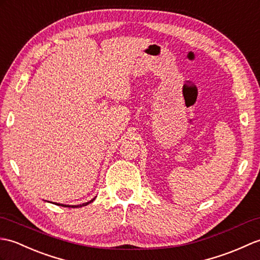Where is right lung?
I'll list each match as a JSON object with an SVG mask.
<instances>
[{"label":"right lung","mask_w":260,"mask_h":260,"mask_svg":"<svg viewBox=\"0 0 260 260\" xmlns=\"http://www.w3.org/2000/svg\"><path fill=\"white\" fill-rule=\"evenodd\" d=\"M93 200H94V199H92V200L88 201V203H84V204H82V205H76V206H70V205H62V204H56V203H55V205H57V206H62V207H68V208H80V207H83V206H86V205L91 204L92 201H93Z\"/></svg>","instance_id":"right-lung-1"}]
</instances>
